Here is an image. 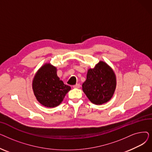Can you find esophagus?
<instances>
[{
    "mask_svg": "<svg viewBox=\"0 0 152 152\" xmlns=\"http://www.w3.org/2000/svg\"><path fill=\"white\" fill-rule=\"evenodd\" d=\"M80 87H81L80 84H76V85L73 86V87H74V88H80Z\"/></svg>",
    "mask_w": 152,
    "mask_h": 152,
    "instance_id": "34e87169",
    "label": "esophagus"
}]
</instances>
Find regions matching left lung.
Returning a JSON list of instances; mask_svg holds the SVG:
<instances>
[{
  "label": "left lung",
  "instance_id": "1",
  "mask_svg": "<svg viewBox=\"0 0 152 152\" xmlns=\"http://www.w3.org/2000/svg\"><path fill=\"white\" fill-rule=\"evenodd\" d=\"M82 86L83 92L92 103L102 105L112 98L116 87V77L113 69L106 62L100 61L94 68L87 71L86 80Z\"/></svg>",
  "mask_w": 152,
  "mask_h": 152
}]
</instances>
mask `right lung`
<instances>
[{"mask_svg":"<svg viewBox=\"0 0 152 152\" xmlns=\"http://www.w3.org/2000/svg\"><path fill=\"white\" fill-rule=\"evenodd\" d=\"M57 69L50 63H45L36 73L32 87L37 100L48 108L58 106L71 90V87L60 80Z\"/></svg>","mask_w":152,"mask_h":152,"instance_id":"right-lung-1","label":"right lung"}]
</instances>
